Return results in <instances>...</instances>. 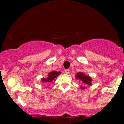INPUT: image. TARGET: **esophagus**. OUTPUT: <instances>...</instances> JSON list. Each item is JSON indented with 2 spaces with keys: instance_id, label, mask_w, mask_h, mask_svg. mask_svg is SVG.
<instances>
[{
  "instance_id": "esophagus-1",
  "label": "esophagus",
  "mask_w": 124,
  "mask_h": 124,
  "mask_svg": "<svg viewBox=\"0 0 124 124\" xmlns=\"http://www.w3.org/2000/svg\"><path fill=\"white\" fill-rule=\"evenodd\" d=\"M64 73H65L66 74H69V73H70V70H68V69H66V70H65V71H64Z\"/></svg>"
}]
</instances>
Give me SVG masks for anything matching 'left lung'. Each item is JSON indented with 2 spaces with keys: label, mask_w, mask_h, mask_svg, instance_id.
I'll list each match as a JSON object with an SVG mask.
<instances>
[{
  "label": "left lung",
  "mask_w": 124,
  "mask_h": 124,
  "mask_svg": "<svg viewBox=\"0 0 124 124\" xmlns=\"http://www.w3.org/2000/svg\"><path fill=\"white\" fill-rule=\"evenodd\" d=\"M76 78L79 79L83 81V83H85L86 84H89V85H91V79L90 77H89L88 76H86L84 73H78L76 74ZM82 89H85V87H82Z\"/></svg>",
  "instance_id": "obj_1"
}]
</instances>
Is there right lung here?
<instances>
[{
	"label": "right lung",
	"mask_w": 124,
	"mask_h": 124,
	"mask_svg": "<svg viewBox=\"0 0 124 124\" xmlns=\"http://www.w3.org/2000/svg\"><path fill=\"white\" fill-rule=\"evenodd\" d=\"M61 74L60 72H56V71H52L50 72L48 74V77L46 79L43 78L42 81L43 82H46V83H50V82H52L53 80L55 79L56 78L58 77V75Z\"/></svg>",
	"instance_id": "1"
}]
</instances>
